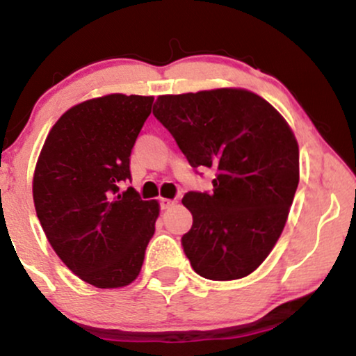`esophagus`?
Here are the masks:
<instances>
[{"label": "esophagus", "instance_id": "obj_1", "mask_svg": "<svg viewBox=\"0 0 356 356\" xmlns=\"http://www.w3.org/2000/svg\"><path fill=\"white\" fill-rule=\"evenodd\" d=\"M174 204L175 202L172 201V199H165V197L159 199V206H161V209H169V207H172Z\"/></svg>", "mask_w": 356, "mask_h": 356}]
</instances>
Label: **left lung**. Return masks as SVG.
Instances as JSON below:
<instances>
[{"label": "left lung", "mask_w": 356, "mask_h": 356, "mask_svg": "<svg viewBox=\"0 0 356 356\" xmlns=\"http://www.w3.org/2000/svg\"><path fill=\"white\" fill-rule=\"evenodd\" d=\"M154 117L189 164L212 169V191H189L192 227L181 243L199 276L251 275L283 232L300 182V150L284 118L239 88L162 95Z\"/></svg>", "instance_id": "left-lung-1"}]
</instances>
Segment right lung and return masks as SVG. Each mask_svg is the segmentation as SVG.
<instances>
[{
  "mask_svg": "<svg viewBox=\"0 0 356 356\" xmlns=\"http://www.w3.org/2000/svg\"><path fill=\"white\" fill-rule=\"evenodd\" d=\"M154 97L113 95L75 105L48 134L33 177L36 216L58 257L85 283L120 288L140 273L157 201L130 181V154Z\"/></svg>",
  "mask_w": 356,
  "mask_h": 356,
  "instance_id": "1",
  "label": "right lung"
}]
</instances>
